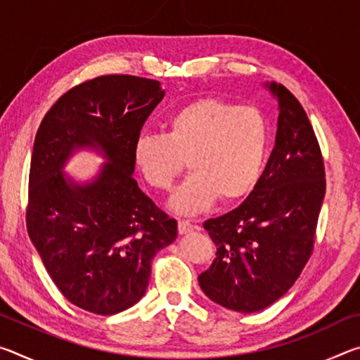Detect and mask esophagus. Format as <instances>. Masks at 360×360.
Returning a JSON list of instances; mask_svg holds the SVG:
<instances>
[{"instance_id": "34e87169", "label": "esophagus", "mask_w": 360, "mask_h": 360, "mask_svg": "<svg viewBox=\"0 0 360 360\" xmlns=\"http://www.w3.org/2000/svg\"><path fill=\"white\" fill-rule=\"evenodd\" d=\"M178 231L179 235H188L193 231V225L188 221H179L178 222Z\"/></svg>"}]
</instances>
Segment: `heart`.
<instances>
[{
  "label": "heart",
  "instance_id": "heart-1",
  "mask_svg": "<svg viewBox=\"0 0 360 360\" xmlns=\"http://www.w3.org/2000/svg\"><path fill=\"white\" fill-rule=\"evenodd\" d=\"M163 129V135H139L133 158L157 191H168L187 162L192 173L173 193L172 210L195 214L217 198L240 202L259 184L268 129L255 108L205 96L176 109Z\"/></svg>",
  "mask_w": 360,
  "mask_h": 360
}]
</instances>
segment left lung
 Here are the masks:
<instances>
[{"instance_id": "left-lung-1", "label": "left lung", "mask_w": 360, "mask_h": 360, "mask_svg": "<svg viewBox=\"0 0 360 360\" xmlns=\"http://www.w3.org/2000/svg\"><path fill=\"white\" fill-rule=\"evenodd\" d=\"M275 148L259 184L238 208L203 224L217 246L198 276L212 302L238 313L260 311L288 292L313 254L326 195V168L304 109L283 84Z\"/></svg>"}]
</instances>
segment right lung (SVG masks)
Segmentation results:
<instances>
[{
	"label": "right lung",
	"instance_id": "right-lung-1",
	"mask_svg": "<svg viewBox=\"0 0 360 360\" xmlns=\"http://www.w3.org/2000/svg\"><path fill=\"white\" fill-rule=\"evenodd\" d=\"M163 95L154 79H89L60 96L36 133L30 240L66 300L89 313L109 316L133 307L148 289L154 255L178 236V222L133 179V144ZM81 147L101 148L108 158L89 185L61 173Z\"/></svg>",
	"mask_w": 360,
	"mask_h": 360
}]
</instances>
